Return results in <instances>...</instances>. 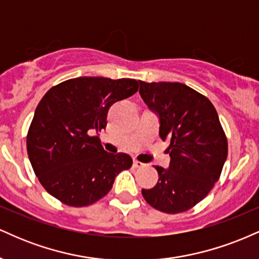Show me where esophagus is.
<instances>
[{
    "mask_svg": "<svg viewBox=\"0 0 259 259\" xmlns=\"http://www.w3.org/2000/svg\"><path fill=\"white\" fill-rule=\"evenodd\" d=\"M133 165H134V167H135V168H141V167H144V163H141V162H139V160H134V163H133Z\"/></svg>",
    "mask_w": 259,
    "mask_h": 259,
    "instance_id": "1",
    "label": "esophagus"
}]
</instances>
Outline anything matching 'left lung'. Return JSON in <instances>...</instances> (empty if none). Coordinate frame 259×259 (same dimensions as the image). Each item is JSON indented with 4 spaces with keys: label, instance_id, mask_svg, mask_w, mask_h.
Instances as JSON below:
<instances>
[{
    "label": "left lung",
    "instance_id": "1",
    "mask_svg": "<svg viewBox=\"0 0 259 259\" xmlns=\"http://www.w3.org/2000/svg\"><path fill=\"white\" fill-rule=\"evenodd\" d=\"M140 82V96L158 117L159 136L169 140L168 168L156 165L158 183L142 189L150 206L185 212L201 202L221 177L228 141L218 113L206 96L181 82Z\"/></svg>",
    "mask_w": 259,
    "mask_h": 259
}]
</instances>
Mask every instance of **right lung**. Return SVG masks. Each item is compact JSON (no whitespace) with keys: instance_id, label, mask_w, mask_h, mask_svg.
Segmentation results:
<instances>
[{"instance_id":"1","label":"right lung","mask_w":259,"mask_h":259,"mask_svg":"<svg viewBox=\"0 0 259 259\" xmlns=\"http://www.w3.org/2000/svg\"><path fill=\"white\" fill-rule=\"evenodd\" d=\"M134 79L80 76L53 86L35 109L26 150L38 181L64 204L84 207L112 189L115 177L129 169L126 153H108L99 136L113 103L133 96Z\"/></svg>"}]
</instances>
